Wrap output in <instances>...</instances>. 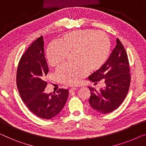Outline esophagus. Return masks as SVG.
<instances>
[{"mask_svg": "<svg viewBox=\"0 0 146 146\" xmlns=\"http://www.w3.org/2000/svg\"><path fill=\"white\" fill-rule=\"evenodd\" d=\"M76 90H77L76 88H72L70 89L69 92H70V93H72V92H73L74 91H76Z\"/></svg>", "mask_w": 146, "mask_h": 146, "instance_id": "obj_1", "label": "esophagus"}]
</instances>
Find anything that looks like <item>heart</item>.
I'll return each instance as SVG.
<instances>
[{
  "label": "heart",
  "instance_id": "b5f03b06",
  "mask_svg": "<svg viewBox=\"0 0 146 146\" xmlns=\"http://www.w3.org/2000/svg\"><path fill=\"white\" fill-rule=\"evenodd\" d=\"M74 65L64 64L56 72L60 83L74 86L88 74L99 70L108 60L111 43L106 35L93 29L78 30L63 35L58 42H52L47 47L46 55L48 64L58 66L68 53L74 52Z\"/></svg>",
  "mask_w": 146,
  "mask_h": 146
}]
</instances>
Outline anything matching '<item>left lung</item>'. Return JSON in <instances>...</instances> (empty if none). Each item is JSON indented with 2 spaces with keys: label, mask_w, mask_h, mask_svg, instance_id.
Returning <instances> with one entry per match:
<instances>
[{
  "label": "left lung",
  "mask_w": 146,
  "mask_h": 146,
  "mask_svg": "<svg viewBox=\"0 0 146 146\" xmlns=\"http://www.w3.org/2000/svg\"><path fill=\"white\" fill-rule=\"evenodd\" d=\"M88 78L95 84L101 81L105 84L99 90L88 87L91 92L89 103L95 111L107 114L122 104L129 90L130 74L128 55L119 39L105 64Z\"/></svg>",
  "instance_id": "obj_1"
}]
</instances>
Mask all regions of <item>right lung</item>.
Listing matches in <instances>:
<instances>
[{
	"instance_id": "obj_1",
	"label": "right lung",
	"mask_w": 146,
	"mask_h": 146,
	"mask_svg": "<svg viewBox=\"0 0 146 146\" xmlns=\"http://www.w3.org/2000/svg\"><path fill=\"white\" fill-rule=\"evenodd\" d=\"M48 68L44 54L43 37L32 43L21 57L16 74V84L23 102L38 117L50 119L64 107L68 91L59 89L56 94H47L44 90Z\"/></svg>"
}]
</instances>
